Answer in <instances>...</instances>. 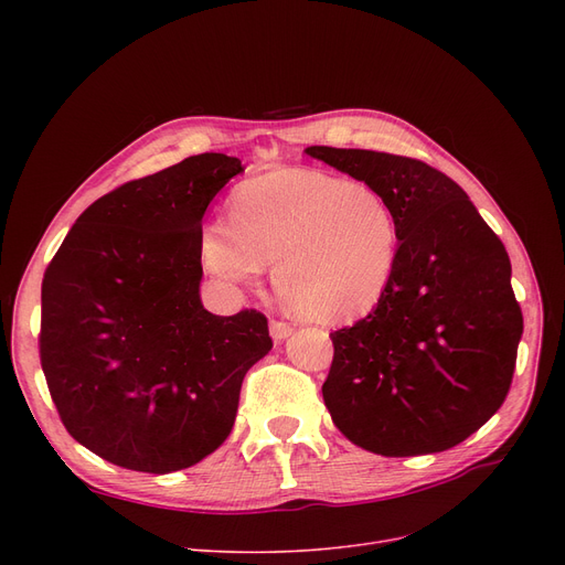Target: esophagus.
Masks as SVG:
<instances>
[{"label":"esophagus","mask_w":565,"mask_h":565,"mask_svg":"<svg viewBox=\"0 0 565 565\" xmlns=\"http://www.w3.org/2000/svg\"><path fill=\"white\" fill-rule=\"evenodd\" d=\"M292 324L290 322H284V320H270V334L275 341H284L286 337L292 334Z\"/></svg>","instance_id":"34e87169"}]
</instances>
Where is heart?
Here are the masks:
<instances>
[{
	"mask_svg": "<svg viewBox=\"0 0 565 565\" xmlns=\"http://www.w3.org/2000/svg\"><path fill=\"white\" fill-rule=\"evenodd\" d=\"M401 231L384 196L318 169L249 178L231 196L228 224L201 233V260L226 286L256 281L275 260L284 305L309 322L369 316L394 284Z\"/></svg>",
	"mask_w": 565,
	"mask_h": 565,
	"instance_id": "heart-1",
	"label": "heart"
}]
</instances>
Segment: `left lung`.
Instances as JSON below:
<instances>
[{
	"label": "left lung",
	"mask_w": 565,
	"mask_h": 565,
	"mask_svg": "<svg viewBox=\"0 0 565 565\" xmlns=\"http://www.w3.org/2000/svg\"><path fill=\"white\" fill-rule=\"evenodd\" d=\"M307 153L377 190L401 231L384 300L330 334L322 398L332 422L380 456L447 451L511 390L522 311L507 247L465 190L422 160L332 146Z\"/></svg>",
	"instance_id": "1"
}]
</instances>
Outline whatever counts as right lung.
I'll use <instances>...</instances> for the list:
<instances>
[{
    "mask_svg": "<svg viewBox=\"0 0 565 565\" xmlns=\"http://www.w3.org/2000/svg\"><path fill=\"white\" fill-rule=\"evenodd\" d=\"M245 171L201 153L124 183L77 217L41 286L39 352L66 430L107 462L169 473L228 437L267 318L205 311L201 220Z\"/></svg>",
    "mask_w": 565,
    "mask_h": 565,
    "instance_id": "1",
    "label": "right lung"
}]
</instances>
